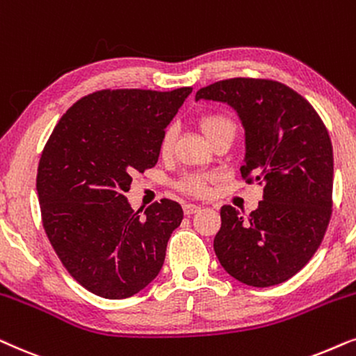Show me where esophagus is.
I'll list each match as a JSON object with an SVG mask.
<instances>
[{"label":"esophagus","mask_w":356,"mask_h":356,"mask_svg":"<svg viewBox=\"0 0 356 356\" xmlns=\"http://www.w3.org/2000/svg\"><path fill=\"white\" fill-rule=\"evenodd\" d=\"M197 211H200V207L198 205H192V203H186V205H184V213H186L187 216H191Z\"/></svg>","instance_id":"esophagus-1"}]
</instances>
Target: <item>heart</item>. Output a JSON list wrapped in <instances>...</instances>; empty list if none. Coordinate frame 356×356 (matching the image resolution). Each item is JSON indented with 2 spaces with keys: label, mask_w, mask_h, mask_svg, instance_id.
Here are the masks:
<instances>
[{
  "label": "heart",
  "mask_w": 356,
  "mask_h": 356,
  "mask_svg": "<svg viewBox=\"0 0 356 356\" xmlns=\"http://www.w3.org/2000/svg\"><path fill=\"white\" fill-rule=\"evenodd\" d=\"M198 129L202 130V134L205 135V138L208 141H213L220 135H225V134L236 135L234 122L227 115H225V113H215V112L205 113V115L198 118ZM174 136L175 134L172 127H169V129L164 130V134L161 136V141H159L161 154H168L169 151L172 149ZM213 179L215 177L210 174H191L181 179L177 184V187L179 191L191 193V195H203V193H207L208 182H211Z\"/></svg>",
  "instance_id": "b5f03b06"
}]
</instances>
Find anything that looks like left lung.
Returning <instances> with one entry per match:
<instances>
[{
	"label": "left lung",
	"mask_w": 356,
	"mask_h": 356,
	"mask_svg": "<svg viewBox=\"0 0 356 356\" xmlns=\"http://www.w3.org/2000/svg\"><path fill=\"white\" fill-rule=\"evenodd\" d=\"M200 99L238 112L245 134L241 174L264 184L262 202L248 218L231 205L221 208L216 257L249 286L286 282L314 255L332 215L329 131L305 97L272 79H225L197 91Z\"/></svg>",
	"instance_id": "obj_1"
}]
</instances>
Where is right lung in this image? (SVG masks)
Segmentation results:
<instances>
[{
  "mask_svg": "<svg viewBox=\"0 0 356 356\" xmlns=\"http://www.w3.org/2000/svg\"><path fill=\"white\" fill-rule=\"evenodd\" d=\"M192 88L104 89L73 104L37 169L42 222L79 285L107 300L134 296L158 277L184 211L163 198L135 211L131 175L153 168L159 141Z\"/></svg>",
  "mask_w": 356,
  "mask_h": 356,
  "instance_id": "obj_1",
  "label": "right lung"
}]
</instances>
